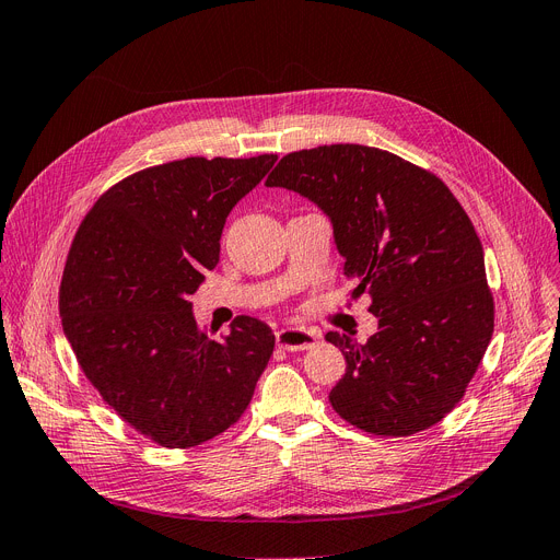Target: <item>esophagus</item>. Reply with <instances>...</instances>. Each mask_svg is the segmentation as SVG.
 <instances>
[{
  "mask_svg": "<svg viewBox=\"0 0 560 560\" xmlns=\"http://www.w3.org/2000/svg\"><path fill=\"white\" fill-rule=\"evenodd\" d=\"M277 343L285 350H306L316 343V335L302 327H283L277 332Z\"/></svg>",
  "mask_w": 560,
  "mask_h": 560,
  "instance_id": "34e87169",
  "label": "esophagus"
}]
</instances>
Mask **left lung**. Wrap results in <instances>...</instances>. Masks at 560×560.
Masks as SVG:
<instances>
[{"mask_svg": "<svg viewBox=\"0 0 560 560\" xmlns=\"http://www.w3.org/2000/svg\"><path fill=\"white\" fill-rule=\"evenodd\" d=\"M267 186L316 202L369 295L378 332L366 343L327 332L346 358L329 392L339 416L374 436H412L464 399L493 335V295L478 233L433 173L366 144L285 154Z\"/></svg>", "mask_w": 560, "mask_h": 560, "instance_id": "obj_1", "label": "left lung"}]
</instances>
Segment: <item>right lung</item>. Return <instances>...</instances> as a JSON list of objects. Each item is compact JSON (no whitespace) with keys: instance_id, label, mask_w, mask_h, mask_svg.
<instances>
[{"instance_id":"1","label":"right lung","mask_w":560,"mask_h":560,"mask_svg":"<svg viewBox=\"0 0 560 560\" xmlns=\"http://www.w3.org/2000/svg\"><path fill=\"white\" fill-rule=\"evenodd\" d=\"M277 154L186 156L113 184L71 242L59 316L82 374L117 416L161 447L186 450L235 424L275 350L237 316L214 339L189 295L219 262L225 217Z\"/></svg>"}]
</instances>
